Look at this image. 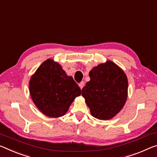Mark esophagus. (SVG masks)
Instances as JSON below:
<instances>
[{
	"mask_svg": "<svg viewBox=\"0 0 157 157\" xmlns=\"http://www.w3.org/2000/svg\"><path fill=\"white\" fill-rule=\"evenodd\" d=\"M84 86V82H81L79 84V87H80L81 89L83 88Z\"/></svg>",
	"mask_w": 157,
	"mask_h": 157,
	"instance_id": "1",
	"label": "esophagus"
}]
</instances>
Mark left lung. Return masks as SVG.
<instances>
[{"label":"left lung","mask_w":157,"mask_h":157,"mask_svg":"<svg viewBox=\"0 0 157 157\" xmlns=\"http://www.w3.org/2000/svg\"><path fill=\"white\" fill-rule=\"evenodd\" d=\"M89 77L90 81L82 89V95L90 109L91 115L101 120L112 119L126 103L127 77L111 61L92 68Z\"/></svg>","instance_id":"obj_1"}]
</instances>
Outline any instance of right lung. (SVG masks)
Returning a JSON list of instances; mask_svg holds the SVG:
<instances>
[{"mask_svg": "<svg viewBox=\"0 0 157 157\" xmlns=\"http://www.w3.org/2000/svg\"><path fill=\"white\" fill-rule=\"evenodd\" d=\"M29 91L35 105L46 116L59 117L65 114L81 89L52 59L44 61L29 82Z\"/></svg>", "mask_w": 157, "mask_h": 157, "instance_id": "add662e5", "label": "right lung"}]
</instances>
